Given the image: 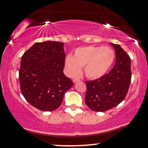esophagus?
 Instances as JSON below:
<instances>
[{"instance_id": "esophagus-1", "label": "esophagus", "mask_w": 148, "mask_h": 148, "mask_svg": "<svg viewBox=\"0 0 148 148\" xmlns=\"http://www.w3.org/2000/svg\"><path fill=\"white\" fill-rule=\"evenodd\" d=\"M80 81V79H77V78L74 79L73 80V83H75L76 82H77V81Z\"/></svg>"}]
</instances>
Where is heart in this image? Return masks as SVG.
<instances>
[{"label":"heart","mask_w":148,"mask_h":148,"mask_svg":"<svg viewBox=\"0 0 148 148\" xmlns=\"http://www.w3.org/2000/svg\"><path fill=\"white\" fill-rule=\"evenodd\" d=\"M114 53L110 47L87 46L77 49L73 58L65 59V68L70 77L78 76L84 67L85 75L90 79L103 76L112 65Z\"/></svg>","instance_id":"b5f03b06"}]
</instances>
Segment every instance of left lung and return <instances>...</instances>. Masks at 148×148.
<instances>
[{
    "instance_id": "1",
    "label": "left lung",
    "mask_w": 148,
    "mask_h": 148,
    "mask_svg": "<svg viewBox=\"0 0 148 148\" xmlns=\"http://www.w3.org/2000/svg\"><path fill=\"white\" fill-rule=\"evenodd\" d=\"M116 52V62L108 73L86 81L85 103L95 112L115 107L126 97L130 85L131 59L119 44H111Z\"/></svg>"
}]
</instances>
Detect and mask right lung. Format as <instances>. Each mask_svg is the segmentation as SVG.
<instances>
[{"instance_id": "1", "label": "right lung", "mask_w": 148, "mask_h": 148, "mask_svg": "<svg viewBox=\"0 0 148 148\" xmlns=\"http://www.w3.org/2000/svg\"><path fill=\"white\" fill-rule=\"evenodd\" d=\"M63 43H36L23 54L19 70L21 92L28 103L42 111L59 108L73 81L65 75Z\"/></svg>"}]
</instances>
